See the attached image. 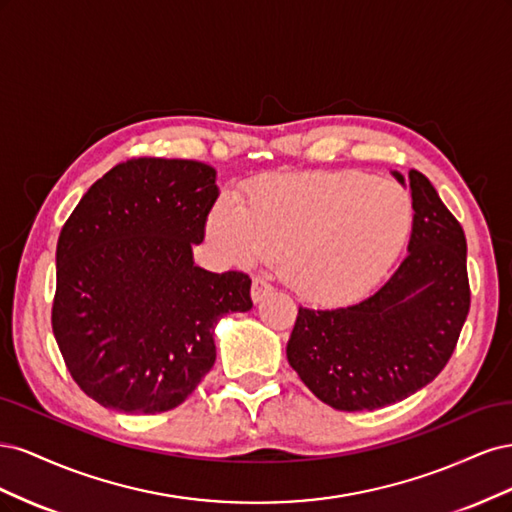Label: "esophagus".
Here are the masks:
<instances>
[{"mask_svg":"<svg viewBox=\"0 0 512 512\" xmlns=\"http://www.w3.org/2000/svg\"><path fill=\"white\" fill-rule=\"evenodd\" d=\"M271 292H273V284L269 277H256V280L252 282V301L254 303H260L262 299H267Z\"/></svg>","mask_w":512,"mask_h":512,"instance_id":"esophagus-1","label":"esophagus"}]
</instances>
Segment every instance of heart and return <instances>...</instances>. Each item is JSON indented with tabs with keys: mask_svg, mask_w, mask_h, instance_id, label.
I'll use <instances>...</instances> for the list:
<instances>
[{
	"mask_svg": "<svg viewBox=\"0 0 512 512\" xmlns=\"http://www.w3.org/2000/svg\"><path fill=\"white\" fill-rule=\"evenodd\" d=\"M410 196L365 173L277 175L247 192L245 207L222 198L209 239L239 265L282 256L286 282L314 303L363 297L391 269L410 235Z\"/></svg>",
	"mask_w": 512,
	"mask_h": 512,
	"instance_id": "1",
	"label": "heart"
}]
</instances>
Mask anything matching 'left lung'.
I'll return each instance as SVG.
<instances>
[{
	"instance_id": "left-lung-1",
	"label": "left lung",
	"mask_w": 512,
	"mask_h": 512,
	"mask_svg": "<svg viewBox=\"0 0 512 512\" xmlns=\"http://www.w3.org/2000/svg\"><path fill=\"white\" fill-rule=\"evenodd\" d=\"M408 256L371 297L333 309L299 307L286 356L324 404L376 410L421 391L451 359L470 312L466 235L431 181L410 170Z\"/></svg>"
}]
</instances>
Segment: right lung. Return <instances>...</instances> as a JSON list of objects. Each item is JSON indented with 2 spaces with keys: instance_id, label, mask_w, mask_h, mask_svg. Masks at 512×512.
Listing matches in <instances>:
<instances>
[{
  "instance_id": "right-lung-1",
  "label": "right lung",
  "mask_w": 512,
  "mask_h": 512,
  "mask_svg": "<svg viewBox=\"0 0 512 512\" xmlns=\"http://www.w3.org/2000/svg\"><path fill=\"white\" fill-rule=\"evenodd\" d=\"M215 168L134 158L98 179L57 241L53 333L81 391L126 414L183 404L215 363L213 331L250 312V275L194 265Z\"/></svg>"
}]
</instances>
